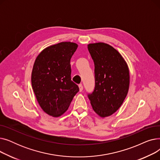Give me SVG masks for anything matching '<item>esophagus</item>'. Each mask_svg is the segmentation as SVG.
I'll return each instance as SVG.
<instances>
[{"instance_id": "34e87169", "label": "esophagus", "mask_w": 160, "mask_h": 160, "mask_svg": "<svg viewBox=\"0 0 160 160\" xmlns=\"http://www.w3.org/2000/svg\"><path fill=\"white\" fill-rule=\"evenodd\" d=\"M78 87H79V90H80V92L82 91V90H83V86H82V84H79V85H78Z\"/></svg>"}]
</instances>
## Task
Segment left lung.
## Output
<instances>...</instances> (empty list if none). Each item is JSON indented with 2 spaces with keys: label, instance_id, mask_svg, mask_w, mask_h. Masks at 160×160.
Listing matches in <instances>:
<instances>
[{
  "label": "left lung",
  "instance_id": "8db88e82",
  "mask_svg": "<svg viewBox=\"0 0 160 160\" xmlns=\"http://www.w3.org/2000/svg\"><path fill=\"white\" fill-rule=\"evenodd\" d=\"M95 64V87L88 95L94 112L100 117L116 112L127 97L130 86L128 65L121 54L104 43L88 45Z\"/></svg>",
  "mask_w": 160,
  "mask_h": 160
}]
</instances>
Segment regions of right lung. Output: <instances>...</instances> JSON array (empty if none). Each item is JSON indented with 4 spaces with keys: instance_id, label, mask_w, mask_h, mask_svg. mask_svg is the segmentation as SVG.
I'll return each mask as SVG.
<instances>
[{
    "instance_id": "obj_1",
    "label": "right lung",
    "mask_w": 160,
    "mask_h": 160,
    "mask_svg": "<svg viewBox=\"0 0 160 160\" xmlns=\"http://www.w3.org/2000/svg\"><path fill=\"white\" fill-rule=\"evenodd\" d=\"M78 48L72 42L50 45L38 54L32 72V86L37 101L48 115H63L71 104L78 86L71 80V58Z\"/></svg>"
}]
</instances>
